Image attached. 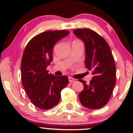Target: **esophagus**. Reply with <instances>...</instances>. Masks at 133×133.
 <instances>
[{"instance_id": "34e87169", "label": "esophagus", "mask_w": 133, "mask_h": 133, "mask_svg": "<svg viewBox=\"0 0 133 133\" xmlns=\"http://www.w3.org/2000/svg\"><path fill=\"white\" fill-rule=\"evenodd\" d=\"M68 79H69V82H71V83H72L73 82L75 81V79L72 78L71 77H68Z\"/></svg>"}]
</instances>
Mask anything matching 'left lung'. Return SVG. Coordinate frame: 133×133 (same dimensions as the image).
Wrapping results in <instances>:
<instances>
[{
  "instance_id": "8db88e82",
  "label": "left lung",
  "mask_w": 133,
  "mask_h": 133,
  "mask_svg": "<svg viewBox=\"0 0 133 133\" xmlns=\"http://www.w3.org/2000/svg\"><path fill=\"white\" fill-rule=\"evenodd\" d=\"M74 35L85 45V65L92 71L93 77L89 84L82 79L84 89L79 94L80 103L88 109L103 108L110 99L116 84V65L106 41L98 34L88 29H77Z\"/></svg>"
}]
</instances>
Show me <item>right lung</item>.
<instances>
[{
    "instance_id": "right-lung-1",
    "label": "right lung",
    "mask_w": 133,
    "mask_h": 133,
    "mask_svg": "<svg viewBox=\"0 0 133 133\" xmlns=\"http://www.w3.org/2000/svg\"><path fill=\"white\" fill-rule=\"evenodd\" d=\"M69 34L68 30L44 32L34 37L24 50L21 68L22 84L33 104L40 109L56 106L69 82L67 76H54L46 70L52 61L55 44Z\"/></svg>"
}]
</instances>
